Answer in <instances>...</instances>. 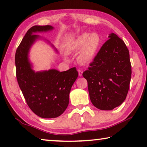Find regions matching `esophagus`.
<instances>
[{
    "mask_svg": "<svg viewBox=\"0 0 147 147\" xmlns=\"http://www.w3.org/2000/svg\"><path fill=\"white\" fill-rule=\"evenodd\" d=\"M78 75H79L80 76H82V73H83V71H82L80 70V69H78Z\"/></svg>",
    "mask_w": 147,
    "mask_h": 147,
    "instance_id": "esophagus-1",
    "label": "esophagus"
}]
</instances>
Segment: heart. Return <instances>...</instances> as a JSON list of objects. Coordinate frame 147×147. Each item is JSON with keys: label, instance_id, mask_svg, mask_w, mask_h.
Here are the masks:
<instances>
[{"label": "heart", "instance_id": "1", "mask_svg": "<svg viewBox=\"0 0 147 147\" xmlns=\"http://www.w3.org/2000/svg\"><path fill=\"white\" fill-rule=\"evenodd\" d=\"M101 38L95 32L83 33L69 42L66 47L67 52H78L77 61L81 64H89L95 59L101 47Z\"/></svg>", "mask_w": 147, "mask_h": 147}]
</instances>
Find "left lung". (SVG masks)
Returning <instances> with one entry per match:
<instances>
[{"label": "left lung", "mask_w": 147, "mask_h": 147, "mask_svg": "<svg viewBox=\"0 0 147 147\" xmlns=\"http://www.w3.org/2000/svg\"><path fill=\"white\" fill-rule=\"evenodd\" d=\"M99 51L83 76L88 81L92 104L101 110H111L123 102L130 86V54L124 42L115 34Z\"/></svg>", "instance_id": "8db88e82"}]
</instances>
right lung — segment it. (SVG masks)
Wrapping results in <instances>:
<instances>
[{
  "label": "right lung",
  "mask_w": 147,
  "mask_h": 147,
  "mask_svg": "<svg viewBox=\"0 0 147 147\" xmlns=\"http://www.w3.org/2000/svg\"><path fill=\"white\" fill-rule=\"evenodd\" d=\"M53 29L51 25L32 26L24 36L15 57L17 82L26 103L36 115L45 119L58 117L65 111L71 89L78 76L75 67L63 72L54 69L37 72L33 69L29 53L38 39L45 41L58 53L51 42L36 34Z\"/></svg>",
  "instance_id": "right-lung-1"
}]
</instances>
